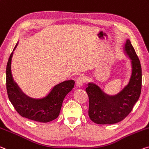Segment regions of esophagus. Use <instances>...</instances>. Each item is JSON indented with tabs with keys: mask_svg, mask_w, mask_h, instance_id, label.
Here are the masks:
<instances>
[{
	"mask_svg": "<svg viewBox=\"0 0 149 149\" xmlns=\"http://www.w3.org/2000/svg\"><path fill=\"white\" fill-rule=\"evenodd\" d=\"M86 78L84 75H81L79 76L78 78L76 79V81H75V84H76L77 87H81L83 85L86 83Z\"/></svg>",
	"mask_w": 149,
	"mask_h": 149,
	"instance_id": "34e87169",
	"label": "esophagus"
}]
</instances>
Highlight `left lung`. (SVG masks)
<instances>
[{"instance_id":"8db88e82","label":"left lung","mask_w":149,"mask_h":149,"mask_svg":"<svg viewBox=\"0 0 149 149\" xmlns=\"http://www.w3.org/2000/svg\"><path fill=\"white\" fill-rule=\"evenodd\" d=\"M125 49L132 60L133 66L129 84L114 96H109L93 84H89L86 89L89 101V117L97 124L111 125L123 120L140 97L142 87L140 60L129 40H127Z\"/></svg>"}]
</instances>
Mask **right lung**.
Returning <instances> with one entry per match:
<instances>
[{
    "instance_id": "right-lung-1",
    "label": "right lung",
    "mask_w": 149,
    "mask_h": 149,
    "mask_svg": "<svg viewBox=\"0 0 149 149\" xmlns=\"http://www.w3.org/2000/svg\"><path fill=\"white\" fill-rule=\"evenodd\" d=\"M17 44L15 47L16 48ZM13 52L6 65V85L9 100L18 114L38 122L47 123L56 119L60 114L63 99L74 87V80H68L54 86L46 96L33 98L21 91L14 81L11 73V60Z\"/></svg>"
}]
</instances>
